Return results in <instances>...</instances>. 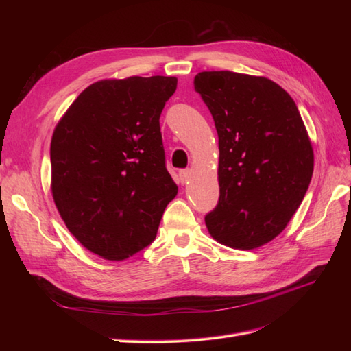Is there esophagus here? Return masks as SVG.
Instances as JSON below:
<instances>
[{
  "label": "esophagus",
  "instance_id": "1",
  "mask_svg": "<svg viewBox=\"0 0 351 351\" xmlns=\"http://www.w3.org/2000/svg\"><path fill=\"white\" fill-rule=\"evenodd\" d=\"M180 176V180H182V183H186L189 182V178L192 177V169H182V171L178 173Z\"/></svg>",
  "mask_w": 351,
  "mask_h": 351
}]
</instances>
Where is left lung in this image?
Listing matches in <instances>:
<instances>
[{"label": "left lung", "instance_id": "left-lung-1", "mask_svg": "<svg viewBox=\"0 0 351 351\" xmlns=\"http://www.w3.org/2000/svg\"><path fill=\"white\" fill-rule=\"evenodd\" d=\"M195 89L218 133L219 200L209 234L252 250L277 237L307 192L313 149L297 105L280 84L228 70L202 71Z\"/></svg>", "mask_w": 351, "mask_h": 351}]
</instances>
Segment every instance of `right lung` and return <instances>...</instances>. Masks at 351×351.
<instances>
[{"label":"right lung","mask_w":351,"mask_h":351,"mask_svg":"<svg viewBox=\"0 0 351 351\" xmlns=\"http://www.w3.org/2000/svg\"><path fill=\"white\" fill-rule=\"evenodd\" d=\"M176 77L92 83L56 125L51 192L82 246L123 261L155 240L177 184L165 168L159 117Z\"/></svg>","instance_id":"obj_1"}]
</instances>
